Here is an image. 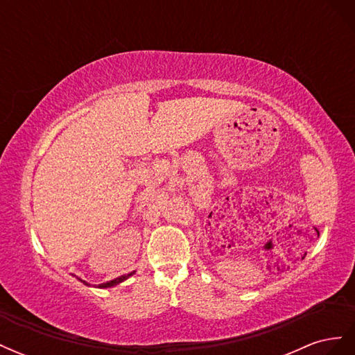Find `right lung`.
I'll use <instances>...</instances> for the list:
<instances>
[{
	"mask_svg": "<svg viewBox=\"0 0 355 355\" xmlns=\"http://www.w3.org/2000/svg\"><path fill=\"white\" fill-rule=\"evenodd\" d=\"M136 271H132V272H128V274H125V275H121V277H116V278H114V280H111V282H106V283H102V284H99V286H96V287H99V288H108V287H114V286H116V284H120V283H123V282H125L127 278H130L133 274H135ZM80 280V278H78ZM83 284H85V286H90L87 282H84V280H80Z\"/></svg>",
	"mask_w": 355,
	"mask_h": 355,
	"instance_id": "obj_1",
	"label": "right lung"
}]
</instances>
